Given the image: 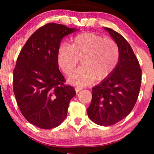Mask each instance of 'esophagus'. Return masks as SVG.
<instances>
[{
	"instance_id": "1",
	"label": "esophagus",
	"mask_w": 154,
	"mask_h": 154,
	"mask_svg": "<svg viewBox=\"0 0 154 154\" xmlns=\"http://www.w3.org/2000/svg\"><path fill=\"white\" fill-rule=\"evenodd\" d=\"M82 89V87H76L75 88V91H76V93H78V92L79 91H81V90Z\"/></svg>"
}]
</instances>
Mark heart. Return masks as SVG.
Instances as JSON below:
<instances>
[{
  "label": "heart",
  "instance_id": "heart-1",
  "mask_svg": "<svg viewBox=\"0 0 154 154\" xmlns=\"http://www.w3.org/2000/svg\"><path fill=\"white\" fill-rule=\"evenodd\" d=\"M119 58L117 44L94 33L76 36L71 45L63 43L57 52V61L63 72L69 75L81 61V66L69 77V82L77 86L90 84L95 79L102 80L114 69Z\"/></svg>",
  "mask_w": 154,
  "mask_h": 154
}]
</instances>
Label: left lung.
I'll return each instance as SVG.
<instances>
[{
  "label": "left lung",
  "mask_w": 154,
  "mask_h": 154,
  "mask_svg": "<svg viewBox=\"0 0 154 154\" xmlns=\"http://www.w3.org/2000/svg\"><path fill=\"white\" fill-rule=\"evenodd\" d=\"M104 29L117 44L119 61L110 75L92 88V100L87 112L93 122L110 126L126 117L135 106L142 71L131 46L122 35L111 28Z\"/></svg>",
  "instance_id": "obj_1"
}]
</instances>
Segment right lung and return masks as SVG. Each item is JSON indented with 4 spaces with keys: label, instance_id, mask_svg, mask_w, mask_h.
Listing matches in <instances>:
<instances>
[{
    "label": "right lung",
    "instance_id": "right-lung-1",
    "mask_svg": "<svg viewBox=\"0 0 154 154\" xmlns=\"http://www.w3.org/2000/svg\"><path fill=\"white\" fill-rule=\"evenodd\" d=\"M77 30L48 23L37 29L23 46L14 70V93L20 111L41 129L59 126L66 117L75 88L64 85L57 52L63 37Z\"/></svg>",
    "mask_w": 154,
    "mask_h": 154
}]
</instances>
